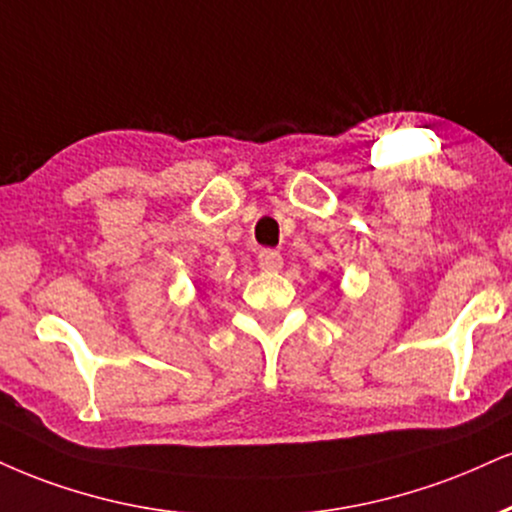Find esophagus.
I'll list each match as a JSON object with an SVG mask.
<instances>
[{
    "label": "esophagus",
    "mask_w": 512,
    "mask_h": 512,
    "mask_svg": "<svg viewBox=\"0 0 512 512\" xmlns=\"http://www.w3.org/2000/svg\"><path fill=\"white\" fill-rule=\"evenodd\" d=\"M257 264H260V269H264V272H279L283 257L276 250H262L257 255Z\"/></svg>",
    "instance_id": "obj_1"
}]
</instances>
